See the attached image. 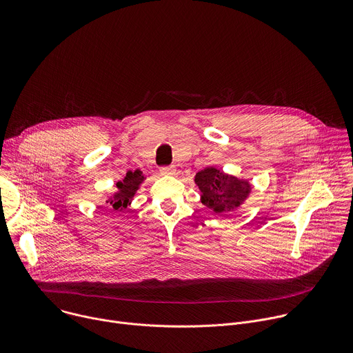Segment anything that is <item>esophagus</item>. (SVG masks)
Wrapping results in <instances>:
<instances>
[{"mask_svg":"<svg viewBox=\"0 0 353 353\" xmlns=\"http://www.w3.org/2000/svg\"><path fill=\"white\" fill-rule=\"evenodd\" d=\"M163 176H173L174 173H176V169L173 168V166H163V168H161V170H159Z\"/></svg>","mask_w":353,"mask_h":353,"instance_id":"esophagus-1","label":"esophagus"}]
</instances>
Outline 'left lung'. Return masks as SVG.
Masks as SVG:
<instances>
[{"label": "left lung", "mask_w": 353, "mask_h": 353, "mask_svg": "<svg viewBox=\"0 0 353 353\" xmlns=\"http://www.w3.org/2000/svg\"><path fill=\"white\" fill-rule=\"evenodd\" d=\"M195 184L201 190V203L216 214L233 211L250 194L245 180L225 174L215 168H207L195 174Z\"/></svg>", "instance_id": "1"}]
</instances>
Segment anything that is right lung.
I'll use <instances>...</instances> for the list:
<instances>
[{"label":"right lung","mask_w":353,"mask_h":353,"mask_svg":"<svg viewBox=\"0 0 353 353\" xmlns=\"http://www.w3.org/2000/svg\"><path fill=\"white\" fill-rule=\"evenodd\" d=\"M142 181L143 176L139 170L127 172L125 177L116 184L117 191L106 201V205L114 212L124 211L130 205L132 196L135 195V191L139 188V184Z\"/></svg>","instance_id":"obj_1"}]
</instances>
